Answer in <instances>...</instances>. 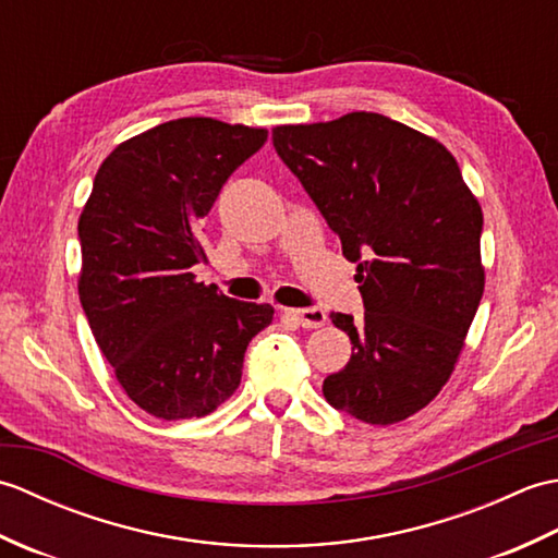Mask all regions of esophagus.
<instances>
[{"label":"esophagus","mask_w":558,"mask_h":558,"mask_svg":"<svg viewBox=\"0 0 558 558\" xmlns=\"http://www.w3.org/2000/svg\"><path fill=\"white\" fill-rule=\"evenodd\" d=\"M282 314L292 318V322L302 328H322L328 322L326 312L316 310V306H310V310H282Z\"/></svg>","instance_id":"1"}]
</instances>
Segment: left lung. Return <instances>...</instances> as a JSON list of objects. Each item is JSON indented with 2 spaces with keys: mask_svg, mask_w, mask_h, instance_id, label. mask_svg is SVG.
<instances>
[{
  "mask_svg": "<svg viewBox=\"0 0 558 558\" xmlns=\"http://www.w3.org/2000/svg\"><path fill=\"white\" fill-rule=\"evenodd\" d=\"M272 146L357 264L364 318L330 314L352 357L324 396L366 424L408 420L446 386L477 314L480 201L444 144L376 112L282 124Z\"/></svg>",
  "mask_w": 558,
  "mask_h": 558,
  "instance_id": "left-lung-1",
  "label": "left lung"
}]
</instances>
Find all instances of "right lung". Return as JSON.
<instances>
[{
	"label": "right lung",
	"instance_id": "right-lung-1",
	"mask_svg": "<svg viewBox=\"0 0 558 558\" xmlns=\"http://www.w3.org/2000/svg\"><path fill=\"white\" fill-rule=\"evenodd\" d=\"M258 126L182 117L102 160L81 210L78 298L117 381L158 420L206 417L242 381L270 304L198 282L201 220L222 184L266 144Z\"/></svg>",
	"mask_w": 558,
	"mask_h": 558
}]
</instances>
